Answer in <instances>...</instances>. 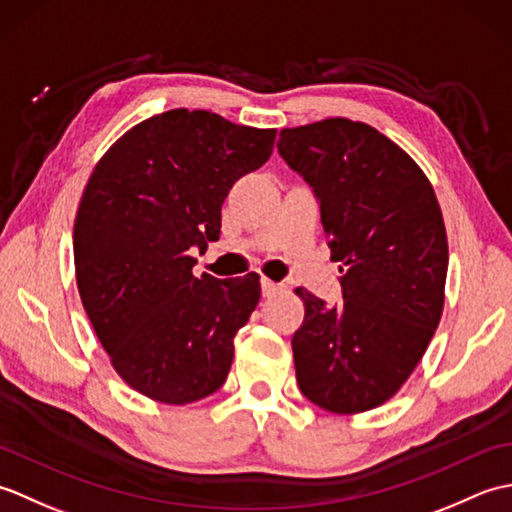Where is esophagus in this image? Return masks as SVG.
I'll list each match as a JSON object with an SVG mask.
<instances>
[{
  "mask_svg": "<svg viewBox=\"0 0 512 512\" xmlns=\"http://www.w3.org/2000/svg\"><path fill=\"white\" fill-rule=\"evenodd\" d=\"M281 290V286L279 284H275V281H270V279H262V295L264 297H273V295H277V292Z\"/></svg>",
  "mask_w": 512,
  "mask_h": 512,
  "instance_id": "1",
  "label": "esophagus"
}]
</instances>
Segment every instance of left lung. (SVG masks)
Returning <instances> with one entry per match:
<instances>
[{"instance_id":"left-lung-1","label":"left lung","mask_w":512,"mask_h":512,"mask_svg":"<svg viewBox=\"0 0 512 512\" xmlns=\"http://www.w3.org/2000/svg\"><path fill=\"white\" fill-rule=\"evenodd\" d=\"M281 158L303 176L339 268L343 303L310 290L292 336L301 394L332 413H361L405 385L436 334L449 244L429 178L378 129L350 118L281 129Z\"/></svg>"}]
</instances>
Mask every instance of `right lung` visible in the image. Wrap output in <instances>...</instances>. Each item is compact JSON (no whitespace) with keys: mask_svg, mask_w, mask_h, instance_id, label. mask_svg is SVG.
Wrapping results in <instances>:
<instances>
[{"mask_svg":"<svg viewBox=\"0 0 512 512\" xmlns=\"http://www.w3.org/2000/svg\"><path fill=\"white\" fill-rule=\"evenodd\" d=\"M275 136L180 107L125 132L85 184L76 286L116 374L151 400L189 405L224 385L259 275L195 277L191 253L220 237L224 198L270 158Z\"/></svg>","mask_w":512,"mask_h":512,"instance_id":"right-lung-1","label":"right lung"}]
</instances>
